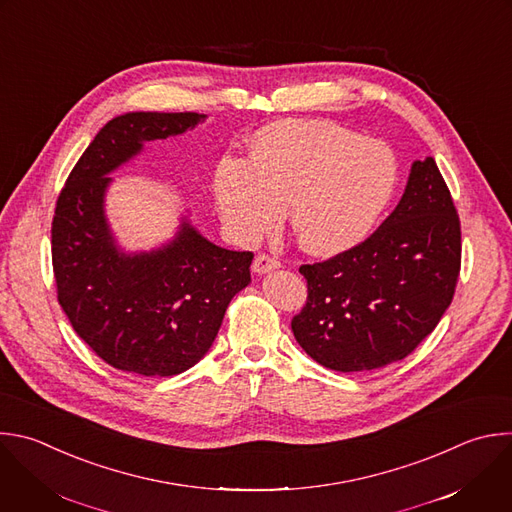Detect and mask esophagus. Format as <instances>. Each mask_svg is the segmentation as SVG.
Masks as SVG:
<instances>
[{
    "instance_id": "esophagus-1",
    "label": "esophagus",
    "mask_w": 512,
    "mask_h": 512,
    "mask_svg": "<svg viewBox=\"0 0 512 512\" xmlns=\"http://www.w3.org/2000/svg\"><path fill=\"white\" fill-rule=\"evenodd\" d=\"M281 263L275 259V257H269V255H257L255 261H253V273L257 275H265L273 269H279Z\"/></svg>"
}]
</instances>
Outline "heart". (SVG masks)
Listing matches in <instances>:
<instances>
[{
	"mask_svg": "<svg viewBox=\"0 0 512 512\" xmlns=\"http://www.w3.org/2000/svg\"><path fill=\"white\" fill-rule=\"evenodd\" d=\"M398 187V162L380 140L329 120H283L251 140V160L223 156L213 199L241 241L269 231L287 203L297 243L342 253L368 237Z\"/></svg>",
	"mask_w": 512,
	"mask_h": 512,
	"instance_id": "heart-1",
	"label": "heart"
}]
</instances>
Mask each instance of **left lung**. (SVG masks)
<instances>
[{"label":"left lung","mask_w":512,"mask_h":512,"mask_svg":"<svg viewBox=\"0 0 512 512\" xmlns=\"http://www.w3.org/2000/svg\"><path fill=\"white\" fill-rule=\"evenodd\" d=\"M460 249V221L436 160H414L398 207L374 235L299 267L307 303L291 321L297 344L335 372L404 360L448 309Z\"/></svg>","instance_id":"8db88e82"}]
</instances>
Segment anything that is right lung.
I'll return each mask as SVG.
<instances>
[{
  "instance_id": "1",
  "label": "right lung",
  "mask_w": 512,
  "mask_h": 512,
  "mask_svg": "<svg viewBox=\"0 0 512 512\" xmlns=\"http://www.w3.org/2000/svg\"><path fill=\"white\" fill-rule=\"evenodd\" d=\"M197 112H126L106 122L62 189L52 223L58 301L84 342L112 368L168 378L213 346L231 299L251 283V251L203 237L187 215L156 249L126 251L106 217L110 175L144 142L205 122Z\"/></svg>"
}]
</instances>
